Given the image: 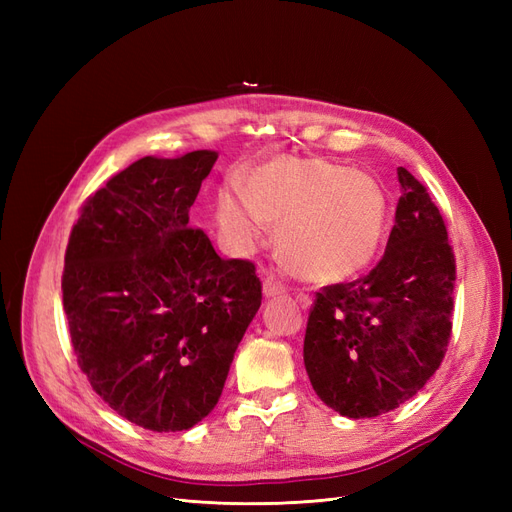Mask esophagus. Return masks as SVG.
<instances>
[{
    "label": "esophagus",
    "mask_w": 512,
    "mask_h": 512,
    "mask_svg": "<svg viewBox=\"0 0 512 512\" xmlns=\"http://www.w3.org/2000/svg\"><path fill=\"white\" fill-rule=\"evenodd\" d=\"M262 292H265V297L269 299V297H280V294H284L286 292V286L280 282V280H277V277L275 275H269L267 277V280H265V284H262ZM301 303H309V299L307 297H303L301 299Z\"/></svg>",
    "instance_id": "1"
}]
</instances>
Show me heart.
Segmentation results:
<instances>
[{
    "label": "heart",
    "mask_w": 512,
    "mask_h": 512,
    "mask_svg": "<svg viewBox=\"0 0 512 512\" xmlns=\"http://www.w3.org/2000/svg\"><path fill=\"white\" fill-rule=\"evenodd\" d=\"M218 226L235 252H252L267 224L288 267L309 282H339L374 258L386 222L378 183L320 158H275L218 194Z\"/></svg>",
    "instance_id": "heart-1"
}]
</instances>
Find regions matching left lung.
Listing matches in <instances>:
<instances>
[{
    "mask_svg": "<svg viewBox=\"0 0 512 512\" xmlns=\"http://www.w3.org/2000/svg\"><path fill=\"white\" fill-rule=\"evenodd\" d=\"M401 196L378 265L324 286L309 309L303 359L318 397L348 418L391 412L440 367L453 331L455 254L425 185L397 168Z\"/></svg>",
    "mask_w": 512,
    "mask_h": 512,
    "instance_id": "1",
    "label": "left lung"
}]
</instances>
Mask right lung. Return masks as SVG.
Here are the masks:
<instances>
[{"mask_svg": "<svg viewBox=\"0 0 512 512\" xmlns=\"http://www.w3.org/2000/svg\"><path fill=\"white\" fill-rule=\"evenodd\" d=\"M215 151L141 158L91 194L61 275L76 361L104 404L151 431L215 408L262 301L254 262L215 254L190 226Z\"/></svg>", "mask_w": 512, "mask_h": 512, "instance_id": "right-lung-1", "label": "right lung"}]
</instances>
